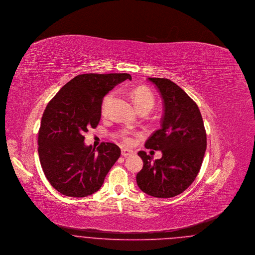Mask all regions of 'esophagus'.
I'll use <instances>...</instances> for the list:
<instances>
[{"label": "esophagus", "mask_w": 255, "mask_h": 255, "mask_svg": "<svg viewBox=\"0 0 255 255\" xmlns=\"http://www.w3.org/2000/svg\"><path fill=\"white\" fill-rule=\"evenodd\" d=\"M133 154H134V152L132 150L127 149V148H123L121 150V155L123 157H128V156H131Z\"/></svg>", "instance_id": "esophagus-1"}]
</instances>
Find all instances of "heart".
Here are the masks:
<instances>
[{"label":"heart","instance_id":"b5f03b06","mask_svg":"<svg viewBox=\"0 0 255 255\" xmlns=\"http://www.w3.org/2000/svg\"><path fill=\"white\" fill-rule=\"evenodd\" d=\"M114 96V93L111 92L109 94H107L104 99H103V103H102V112L104 113L107 109V107L109 105L112 97ZM131 97L133 99V102L135 104V108L138 112H147L149 113L152 110V108L155 105V96L154 94L151 92V90H148L145 87H136L135 89H133L131 91ZM121 136L123 138V140L126 143H131L133 141V138L128 135V133L124 132L121 134Z\"/></svg>","mask_w":255,"mask_h":255}]
</instances>
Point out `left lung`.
<instances>
[{
  "instance_id": "1",
  "label": "left lung",
  "mask_w": 255,
  "mask_h": 255,
  "mask_svg": "<svg viewBox=\"0 0 255 255\" xmlns=\"http://www.w3.org/2000/svg\"><path fill=\"white\" fill-rule=\"evenodd\" d=\"M164 100L161 129L145 142L147 149L161 150L162 158L152 161L144 151L136 184L145 194L168 198L182 194L194 181L207 146L206 132L195 101L176 84L164 78H148Z\"/></svg>"
}]
</instances>
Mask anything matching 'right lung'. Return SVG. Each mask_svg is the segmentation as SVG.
I'll use <instances>...</instances> for the list:
<instances>
[{
	"mask_svg": "<svg viewBox=\"0 0 255 255\" xmlns=\"http://www.w3.org/2000/svg\"><path fill=\"white\" fill-rule=\"evenodd\" d=\"M132 77L127 73L82 74L65 84L48 103L38 131V155L50 184L62 195L83 197L97 192L120 156V148L102 142L96 150L84 142L96 128L106 94Z\"/></svg>",
	"mask_w": 255,
	"mask_h": 255,
	"instance_id": "right-lung-1",
	"label": "right lung"
}]
</instances>
